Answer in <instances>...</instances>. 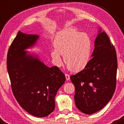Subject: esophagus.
<instances>
[{
    "label": "esophagus",
    "instance_id": "obj_1",
    "mask_svg": "<svg viewBox=\"0 0 124 124\" xmlns=\"http://www.w3.org/2000/svg\"><path fill=\"white\" fill-rule=\"evenodd\" d=\"M65 78H66V80H68L70 79V75L68 74H67V73H65Z\"/></svg>",
    "mask_w": 124,
    "mask_h": 124
}]
</instances>
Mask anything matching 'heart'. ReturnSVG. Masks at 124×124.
<instances>
[{"label": "heart", "mask_w": 124, "mask_h": 124, "mask_svg": "<svg viewBox=\"0 0 124 124\" xmlns=\"http://www.w3.org/2000/svg\"><path fill=\"white\" fill-rule=\"evenodd\" d=\"M54 49L50 52L56 65L61 66L63 61L70 70L78 72L82 70L89 63L93 49L90 37L71 28L58 32L53 42Z\"/></svg>", "instance_id": "obj_1"}]
</instances>
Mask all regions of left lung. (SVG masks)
Listing matches in <instances>:
<instances>
[{
  "label": "left lung",
  "instance_id": "left-lung-1",
  "mask_svg": "<svg viewBox=\"0 0 124 124\" xmlns=\"http://www.w3.org/2000/svg\"><path fill=\"white\" fill-rule=\"evenodd\" d=\"M101 31L89 63L84 70L70 76L75 87L76 105L86 115L103 108L111 99L116 86V50L106 33Z\"/></svg>",
  "mask_w": 124,
  "mask_h": 124
}]
</instances>
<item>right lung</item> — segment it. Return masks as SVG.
<instances>
[{
    "mask_svg": "<svg viewBox=\"0 0 124 124\" xmlns=\"http://www.w3.org/2000/svg\"><path fill=\"white\" fill-rule=\"evenodd\" d=\"M38 38L18 32L7 54V70L13 94L19 105L33 116L45 117L54 110V98L65 76L57 67L49 68L24 51Z\"/></svg>",
    "mask_w": 124,
    "mask_h": 124,
    "instance_id": "add662e5",
    "label": "right lung"
}]
</instances>
